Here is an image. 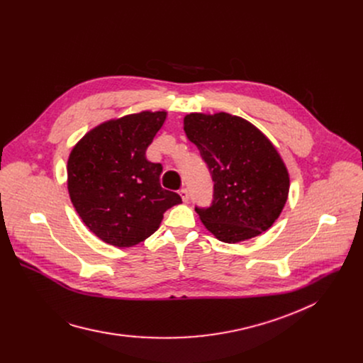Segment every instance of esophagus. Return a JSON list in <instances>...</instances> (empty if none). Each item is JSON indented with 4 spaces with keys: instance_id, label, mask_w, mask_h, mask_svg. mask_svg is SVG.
Returning a JSON list of instances; mask_svg holds the SVG:
<instances>
[{
    "instance_id": "34e87169",
    "label": "esophagus",
    "mask_w": 363,
    "mask_h": 363,
    "mask_svg": "<svg viewBox=\"0 0 363 363\" xmlns=\"http://www.w3.org/2000/svg\"><path fill=\"white\" fill-rule=\"evenodd\" d=\"M179 195H181V198H182L184 202H188V201H189V192H188L186 188H182V189L179 191Z\"/></svg>"
}]
</instances>
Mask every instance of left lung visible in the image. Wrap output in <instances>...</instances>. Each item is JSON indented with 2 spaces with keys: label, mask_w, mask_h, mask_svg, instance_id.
I'll list each match as a JSON object with an SVG mask.
<instances>
[{
  "label": "left lung",
  "mask_w": 363,
  "mask_h": 363,
  "mask_svg": "<svg viewBox=\"0 0 363 363\" xmlns=\"http://www.w3.org/2000/svg\"><path fill=\"white\" fill-rule=\"evenodd\" d=\"M214 182L210 206L195 205L220 241L238 242L269 230L289 194V174L272 142L250 122L228 113L184 119Z\"/></svg>",
  "instance_id": "8db88e82"
}]
</instances>
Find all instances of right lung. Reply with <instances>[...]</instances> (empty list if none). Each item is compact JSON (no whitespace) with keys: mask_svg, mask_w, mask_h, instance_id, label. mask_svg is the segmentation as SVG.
<instances>
[{"mask_svg":"<svg viewBox=\"0 0 363 363\" xmlns=\"http://www.w3.org/2000/svg\"><path fill=\"white\" fill-rule=\"evenodd\" d=\"M167 112H142L103 123L72 150L67 186L83 223L100 240L130 247L160 228L181 196L160 184L162 165L146 160V149Z\"/></svg>","mask_w":363,"mask_h":363,"instance_id":"right-lung-1","label":"right lung"}]
</instances>
